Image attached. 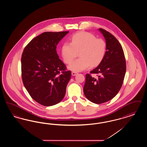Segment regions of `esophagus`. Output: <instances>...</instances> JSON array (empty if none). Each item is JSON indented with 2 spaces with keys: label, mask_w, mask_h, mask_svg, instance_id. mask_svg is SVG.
<instances>
[{
  "label": "esophagus",
  "mask_w": 147,
  "mask_h": 147,
  "mask_svg": "<svg viewBox=\"0 0 147 147\" xmlns=\"http://www.w3.org/2000/svg\"><path fill=\"white\" fill-rule=\"evenodd\" d=\"M77 74H78V73H77V72H76V71H72V72H71V75H72L73 76H76Z\"/></svg>",
  "instance_id": "esophagus-1"
}]
</instances>
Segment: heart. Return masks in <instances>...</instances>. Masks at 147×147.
<instances>
[{"instance_id": "obj_1", "label": "heart", "mask_w": 147, "mask_h": 147, "mask_svg": "<svg viewBox=\"0 0 147 147\" xmlns=\"http://www.w3.org/2000/svg\"><path fill=\"white\" fill-rule=\"evenodd\" d=\"M107 51L105 40L96 38L89 32H80L73 35L70 43L65 42L62 47V56L64 61L71 63L78 56L79 58L68 66L73 71H80L88 68L98 65L104 59Z\"/></svg>"}]
</instances>
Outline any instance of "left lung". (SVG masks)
<instances>
[{
    "label": "left lung",
    "instance_id": "left-lung-1",
    "mask_svg": "<svg viewBox=\"0 0 147 147\" xmlns=\"http://www.w3.org/2000/svg\"><path fill=\"white\" fill-rule=\"evenodd\" d=\"M107 44L104 59L90 74H98L94 78L86 74L84 93L92 102L100 104L114 98L119 91L126 71V60L122 47L116 38L104 29L99 28Z\"/></svg>",
    "mask_w": 147,
    "mask_h": 147
}]
</instances>
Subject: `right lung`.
Returning a JSON list of instances; mask_svg holds the SVG:
<instances>
[{"mask_svg":"<svg viewBox=\"0 0 147 147\" xmlns=\"http://www.w3.org/2000/svg\"><path fill=\"white\" fill-rule=\"evenodd\" d=\"M68 32H43L24 49L21 60L23 84L31 97L41 105H56L65 96L71 71L66 70L56 48Z\"/></svg>","mask_w":147,"mask_h":147,"instance_id":"obj_1","label":"right lung"}]
</instances>
